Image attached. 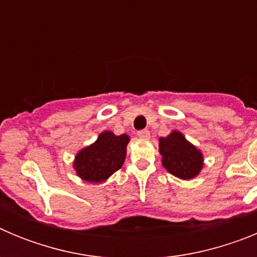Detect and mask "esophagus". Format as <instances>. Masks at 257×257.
I'll use <instances>...</instances> for the list:
<instances>
[{
  "label": "esophagus",
  "instance_id": "1",
  "mask_svg": "<svg viewBox=\"0 0 257 257\" xmlns=\"http://www.w3.org/2000/svg\"><path fill=\"white\" fill-rule=\"evenodd\" d=\"M138 136L142 138V139H149V136H151V133L148 130H140L138 131Z\"/></svg>",
  "mask_w": 257,
  "mask_h": 257
}]
</instances>
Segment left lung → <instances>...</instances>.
I'll list each match as a JSON object with an SVG mask.
<instances>
[{"mask_svg": "<svg viewBox=\"0 0 257 257\" xmlns=\"http://www.w3.org/2000/svg\"><path fill=\"white\" fill-rule=\"evenodd\" d=\"M160 153L167 171L184 180L197 176L203 166L201 152L178 131L161 138Z\"/></svg>", "mask_w": 257, "mask_h": 257, "instance_id": "left-lung-1", "label": "left lung"}]
</instances>
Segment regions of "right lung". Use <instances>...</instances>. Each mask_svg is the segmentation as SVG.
Masks as SVG:
<instances>
[{"label": "right lung", "instance_id": "obj_1", "mask_svg": "<svg viewBox=\"0 0 257 257\" xmlns=\"http://www.w3.org/2000/svg\"><path fill=\"white\" fill-rule=\"evenodd\" d=\"M128 136H115L104 131L96 142L82 149L76 157L74 169L81 179L90 183H100L121 169L126 157Z\"/></svg>", "mask_w": 257, "mask_h": 257}]
</instances>
